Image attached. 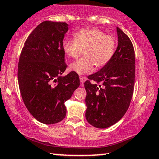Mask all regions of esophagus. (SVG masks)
<instances>
[{"label": "esophagus", "mask_w": 159, "mask_h": 159, "mask_svg": "<svg viewBox=\"0 0 159 159\" xmlns=\"http://www.w3.org/2000/svg\"><path fill=\"white\" fill-rule=\"evenodd\" d=\"M86 81V78L84 77H80V81H81V86L83 87L84 86V83Z\"/></svg>", "instance_id": "34e87169"}]
</instances>
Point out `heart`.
<instances>
[{"instance_id": "b5f03b06", "label": "heart", "mask_w": 159, "mask_h": 159, "mask_svg": "<svg viewBox=\"0 0 159 159\" xmlns=\"http://www.w3.org/2000/svg\"><path fill=\"white\" fill-rule=\"evenodd\" d=\"M117 41L115 36L106 34L96 28H83L74 34V39H64L63 52L69 57L76 58L82 54L84 57L69 65V69L78 75L92 72L94 66L102 68L110 62L116 51Z\"/></svg>"}]
</instances>
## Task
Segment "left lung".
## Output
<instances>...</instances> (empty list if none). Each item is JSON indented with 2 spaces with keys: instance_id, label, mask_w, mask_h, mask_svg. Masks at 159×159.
Returning <instances> with one entry per match:
<instances>
[{
  "instance_id": "left-lung-1",
  "label": "left lung",
  "mask_w": 159,
  "mask_h": 159,
  "mask_svg": "<svg viewBox=\"0 0 159 159\" xmlns=\"http://www.w3.org/2000/svg\"><path fill=\"white\" fill-rule=\"evenodd\" d=\"M118 46L112 59L88 76L84 87L87 122L98 129L110 127L126 113L132 100L135 76L134 47L126 34L116 27Z\"/></svg>"
}]
</instances>
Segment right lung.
<instances>
[{"mask_svg": "<svg viewBox=\"0 0 159 159\" xmlns=\"http://www.w3.org/2000/svg\"><path fill=\"white\" fill-rule=\"evenodd\" d=\"M66 22L45 21L25 43L18 65L19 90L25 106L38 121L59 123L65 118L64 103L79 87L78 74L66 69L62 43L68 31Z\"/></svg>", "mask_w": 159, "mask_h": 159, "instance_id": "add662e5", "label": "right lung"}]
</instances>
